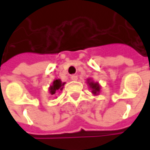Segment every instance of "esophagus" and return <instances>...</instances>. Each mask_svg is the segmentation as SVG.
Masks as SVG:
<instances>
[{"label":"esophagus","mask_w":150,"mask_h":150,"mask_svg":"<svg viewBox=\"0 0 150 150\" xmlns=\"http://www.w3.org/2000/svg\"><path fill=\"white\" fill-rule=\"evenodd\" d=\"M71 79L72 81H77L78 80V76L75 75V74H72V75H71Z\"/></svg>","instance_id":"34e87169"}]
</instances>
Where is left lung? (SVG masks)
I'll list each match as a JSON object with an SVG mask.
<instances>
[{
  "label": "left lung",
  "instance_id": "left-lung-1",
  "mask_svg": "<svg viewBox=\"0 0 150 150\" xmlns=\"http://www.w3.org/2000/svg\"><path fill=\"white\" fill-rule=\"evenodd\" d=\"M88 85L90 86V88L93 89L92 90V93H93V94H98V92L100 91V86L97 83H94V82L91 81L90 79H88Z\"/></svg>",
  "mask_w": 150,
  "mask_h": 150
}]
</instances>
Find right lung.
Instances as JSON below:
<instances>
[{
    "mask_svg": "<svg viewBox=\"0 0 150 150\" xmlns=\"http://www.w3.org/2000/svg\"><path fill=\"white\" fill-rule=\"evenodd\" d=\"M63 85H64V83H62V81H61L60 79L55 80L54 82H53V83H52V85L50 87V93L52 95H54L56 93H57L60 90L62 89V86Z\"/></svg>",
    "mask_w": 150,
    "mask_h": 150,
    "instance_id": "obj_1",
    "label": "right lung"
}]
</instances>
